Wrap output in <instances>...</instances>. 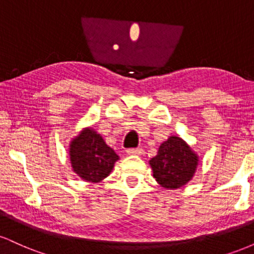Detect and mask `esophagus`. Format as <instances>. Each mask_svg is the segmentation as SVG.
Wrapping results in <instances>:
<instances>
[{
	"instance_id": "obj_1",
	"label": "esophagus",
	"mask_w": 254,
	"mask_h": 254,
	"mask_svg": "<svg viewBox=\"0 0 254 254\" xmlns=\"http://www.w3.org/2000/svg\"><path fill=\"white\" fill-rule=\"evenodd\" d=\"M127 153L129 154V155H142V154H143V149H142V148H129V149L127 150Z\"/></svg>"
}]
</instances>
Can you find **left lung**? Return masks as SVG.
I'll return each instance as SVG.
<instances>
[{"label": "left lung", "mask_w": 254, "mask_h": 254, "mask_svg": "<svg viewBox=\"0 0 254 254\" xmlns=\"http://www.w3.org/2000/svg\"><path fill=\"white\" fill-rule=\"evenodd\" d=\"M154 178L166 189H178L190 182L197 168L198 157L182 138L171 136L160 145L150 160Z\"/></svg>", "instance_id": "obj_1"}]
</instances>
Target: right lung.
I'll return each mask as SVG.
<instances>
[{"instance_id":"add662e5","label":"right lung","mask_w":254,"mask_h":254,"mask_svg":"<svg viewBox=\"0 0 254 254\" xmlns=\"http://www.w3.org/2000/svg\"><path fill=\"white\" fill-rule=\"evenodd\" d=\"M119 156L92 129H86L70 144L72 170L86 182L98 183L112 171Z\"/></svg>"}]
</instances>
